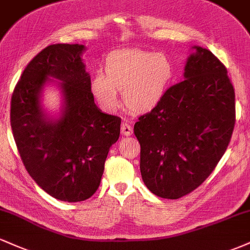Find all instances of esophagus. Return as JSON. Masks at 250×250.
Here are the masks:
<instances>
[{"label":"esophagus","mask_w":250,"mask_h":250,"mask_svg":"<svg viewBox=\"0 0 250 250\" xmlns=\"http://www.w3.org/2000/svg\"><path fill=\"white\" fill-rule=\"evenodd\" d=\"M121 133L123 135H125V136H129V135L133 134V128H131V125H129V123L122 122V125H121Z\"/></svg>","instance_id":"esophagus-1"}]
</instances>
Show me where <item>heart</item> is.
Wrapping results in <instances>:
<instances>
[{
	"instance_id": "b5f03b06",
	"label": "heart",
	"mask_w": 250,
	"mask_h": 250,
	"mask_svg": "<svg viewBox=\"0 0 250 250\" xmlns=\"http://www.w3.org/2000/svg\"><path fill=\"white\" fill-rule=\"evenodd\" d=\"M105 74L91 81V94L107 111L119 105V91L133 113H148L156 107L173 82L175 69L167 55L142 49L119 50L108 56Z\"/></svg>"
}]
</instances>
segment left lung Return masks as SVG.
I'll return each mask as SVG.
<instances>
[{
    "mask_svg": "<svg viewBox=\"0 0 250 250\" xmlns=\"http://www.w3.org/2000/svg\"><path fill=\"white\" fill-rule=\"evenodd\" d=\"M185 80L139 117L140 170L151 193L176 200L200 187L227 150L235 125V91L222 62L194 47Z\"/></svg>",
    "mask_w": 250,
    "mask_h": 250,
    "instance_id": "obj_1",
    "label": "left lung"
}]
</instances>
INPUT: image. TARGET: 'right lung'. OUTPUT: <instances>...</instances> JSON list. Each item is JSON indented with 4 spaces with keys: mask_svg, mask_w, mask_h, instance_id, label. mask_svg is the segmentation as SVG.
Segmentation results:
<instances>
[{
    "mask_svg": "<svg viewBox=\"0 0 250 250\" xmlns=\"http://www.w3.org/2000/svg\"><path fill=\"white\" fill-rule=\"evenodd\" d=\"M82 44H50L28 63L14 88L10 125L25 169L45 193L65 202L93 196L109 148L120 136L121 119L102 113L94 102ZM49 77L62 82L65 111L47 120L39 93Z\"/></svg>",
    "mask_w": 250,
    "mask_h": 250,
    "instance_id": "add662e5",
    "label": "right lung"
}]
</instances>
